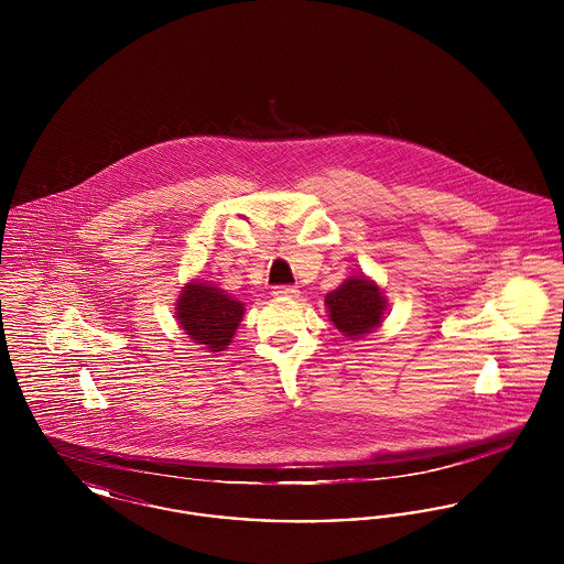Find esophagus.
Returning a JSON list of instances; mask_svg holds the SVG:
<instances>
[{"instance_id":"obj_1","label":"esophagus","mask_w":564,"mask_h":564,"mask_svg":"<svg viewBox=\"0 0 564 564\" xmlns=\"http://www.w3.org/2000/svg\"><path fill=\"white\" fill-rule=\"evenodd\" d=\"M297 294H300L297 288H292V285H279L272 290L274 297H295Z\"/></svg>"}]
</instances>
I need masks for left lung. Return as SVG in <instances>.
<instances>
[{"label":"left lung","mask_w":564,"mask_h":564,"mask_svg":"<svg viewBox=\"0 0 564 564\" xmlns=\"http://www.w3.org/2000/svg\"><path fill=\"white\" fill-rule=\"evenodd\" d=\"M329 322L350 340L372 334L387 315V295L375 279L352 274L325 295Z\"/></svg>","instance_id":"left-lung-1"}]
</instances>
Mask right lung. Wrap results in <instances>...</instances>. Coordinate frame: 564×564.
<instances>
[{
	"label": "right lung",
	"instance_id": "right-lung-1",
	"mask_svg": "<svg viewBox=\"0 0 564 564\" xmlns=\"http://www.w3.org/2000/svg\"><path fill=\"white\" fill-rule=\"evenodd\" d=\"M245 315L241 300L209 281H188L175 302V319L192 343L221 352L232 343Z\"/></svg>",
	"mask_w": 564,
	"mask_h": 564
}]
</instances>
